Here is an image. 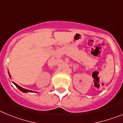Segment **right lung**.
<instances>
[{
  "mask_svg": "<svg viewBox=\"0 0 123 123\" xmlns=\"http://www.w3.org/2000/svg\"><path fill=\"white\" fill-rule=\"evenodd\" d=\"M8 74H9L10 78H11L10 74V73H9V71H8ZM12 82L14 84H15V86H16V87H17L18 88V89L19 90V91H21V92H24V93H28V92H32V91H30V90H28V89H24V88L21 87V86H18V84H17L15 83V82Z\"/></svg>",
  "mask_w": 123,
  "mask_h": 123,
  "instance_id": "1",
  "label": "right lung"
}]
</instances>
